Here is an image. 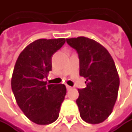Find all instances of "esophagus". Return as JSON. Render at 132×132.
I'll use <instances>...</instances> for the list:
<instances>
[{"instance_id":"esophagus-1","label":"esophagus","mask_w":132,"mask_h":132,"mask_svg":"<svg viewBox=\"0 0 132 132\" xmlns=\"http://www.w3.org/2000/svg\"><path fill=\"white\" fill-rule=\"evenodd\" d=\"M67 90H70V89H72V87H71V86H70V85H67Z\"/></svg>"}]
</instances>
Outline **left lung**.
I'll return each mask as SVG.
<instances>
[{
  "label": "left lung",
  "instance_id": "1",
  "mask_svg": "<svg viewBox=\"0 0 132 132\" xmlns=\"http://www.w3.org/2000/svg\"><path fill=\"white\" fill-rule=\"evenodd\" d=\"M77 51L80 76L86 79V87L78 89L76 101L81 119L97 124L107 119L117 99L120 78L115 62L104 47L92 39L80 36L67 39Z\"/></svg>",
  "mask_w": 132,
  "mask_h": 132
}]
</instances>
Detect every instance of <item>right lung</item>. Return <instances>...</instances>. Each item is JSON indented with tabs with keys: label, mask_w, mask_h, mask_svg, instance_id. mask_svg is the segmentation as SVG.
<instances>
[{
	"label": "right lung",
	"mask_w": 132,
	"mask_h": 132,
	"mask_svg": "<svg viewBox=\"0 0 132 132\" xmlns=\"http://www.w3.org/2000/svg\"><path fill=\"white\" fill-rule=\"evenodd\" d=\"M65 42L64 38L35 40L22 51L15 64L12 89L20 109L35 123L50 124L59 116L65 85H47L44 79L51 70L53 54Z\"/></svg>",
	"instance_id": "add662e5"
}]
</instances>
